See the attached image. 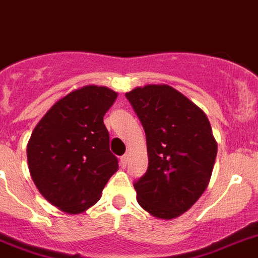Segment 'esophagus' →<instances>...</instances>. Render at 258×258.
Returning a JSON list of instances; mask_svg holds the SVG:
<instances>
[{"label":"esophagus","mask_w":258,"mask_h":258,"mask_svg":"<svg viewBox=\"0 0 258 258\" xmlns=\"http://www.w3.org/2000/svg\"><path fill=\"white\" fill-rule=\"evenodd\" d=\"M127 161H129V154L122 155V157H121V158H120V165H121V167H126Z\"/></svg>","instance_id":"1"}]
</instances>
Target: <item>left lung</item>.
<instances>
[{"mask_svg":"<svg viewBox=\"0 0 258 258\" xmlns=\"http://www.w3.org/2000/svg\"><path fill=\"white\" fill-rule=\"evenodd\" d=\"M146 134L149 167L134 183L137 202L157 219L190 210L210 183L218 142L207 114L167 84L125 93Z\"/></svg>","mask_w":258,"mask_h":258,"instance_id":"obj_1","label":"left lung"}]
</instances>
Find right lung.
<instances>
[{"instance_id":"add662e5","label":"right lung","mask_w":258,"mask_h":258,"mask_svg":"<svg viewBox=\"0 0 258 258\" xmlns=\"http://www.w3.org/2000/svg\"><path fill=\"white\" fill-rule=\"evenodd\" d=\"M116 99L108 87L75 89L57 100L31 133L30 175L42 197L66 214L92 207L118 170L103 120Z\"/></svg>"}]
</instances>
